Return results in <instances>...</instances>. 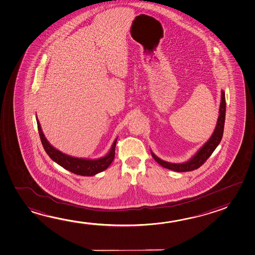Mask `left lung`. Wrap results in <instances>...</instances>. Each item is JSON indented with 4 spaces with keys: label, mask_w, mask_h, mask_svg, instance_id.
Returning <instances> with one entry per match:
<instances>
[{
    "label": "left lung",
    "mask_w": 255,
    "mask_h": 255,
    "mask_svg": "<svg viewBox=\"0 0 255 255\" xmlns=\"http://www.w3.org/2000/svg\"><path fill=\"white\" fill-rule=\"evenodd\" d=\"M220 116L218 118L216 128L212 136L203 146L199 149L197 152L194 154L190 160L183 163H171L165 160H161L151 151V156L153 159L161 165L163 168L174 170L177 172H186L200 168L202 165L207 160L208 158L212 155V152L220 144L224 132L225 116H226V99H225L224 91H221V102L220 106Z\"/></svg>",
    "instance_id": "left-lung-1"
}]
</instances>
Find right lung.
<instances>
[{
	"label": "right lung",
	"mask_w": 255,
	"mask_h": 255,
	"mask_svg": "<svg viewBox=\"0 0 255 255\" xmlns=\"http://www.w3.org/2000/svg\"><path fill=\"white\" fill-rule=\"evenodd\" d=\"M36 122H37V127H38L40 139H41L43 149L45 150L46 153L53 161H55L62 168L69 170L70 172L80 175V176L91 177V176H95L96 174L104 171L113 162L114 156H115V147H116L118 137L114 140L108 153L102 158L96 159V160L76 158L72 156L67 155L51 145V143L48 142L47 139L45 138V136L43 134L37 118H36Z\"/></svg>",
	"instance_id": "add662e5"
}]
</instances>
